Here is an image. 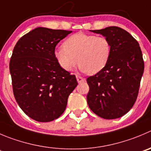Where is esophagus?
I'll use <instances>...</instances> for the list:
<instances>
[{"instance_id":"34e87169","label":"esophagus","mask_w":151,"mask_h":151,"mask_svg":"<svg viewBox=\"0 0 151 151\" xmlns=\"http://www.w3.org/2000/svg\"><path fill=\"white\" fill-rule=\"evenodd\" d=\"M76 79H77V81H78V83L82 82V81H84V80H85L84 78H83V77L80 76H78V75L76 76Z\"/></svg>"}]
</instances>
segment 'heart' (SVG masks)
<instances>
[{"mask_svg":"<svg viewBox=\"0 0 151 151\" xmlns=\"http://www.w3.org/2000/svg\"><path fill=\"white\" fill-rule=\"evenodd\" d=\"M111 51L110 41L105 36L78 32L67 38L63 47L55 49L54 56L66 71H72L78 61L83 72L96 74L107 65Z\"/></svg>","mask_w":151,"mask_h":151,"instance_id":"1","label":"heart"}]
</instances>
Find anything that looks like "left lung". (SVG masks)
I'll return each instance as SVG.
<instances>
[{
	"label": "left lung",
	"instance_id": "1",
	"mask_svg": "<svg viewBox=\"0 0 151 151\" xmlns=\"http://www.w3.org/2000/svg\"><path fill=\"white\" fill-rule=\"evenodd\" d=\"M91 32L108 38L112 51L104 68L87 78V104L97 116L114 119L126 114L136 102L144 73L142 53L137 41L120 27Z\"/></svg>",
	"mask_w": 151,
	"mask_h": 151
}]
</instances>
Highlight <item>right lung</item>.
I'll use <instances>...</instances> for the list:
<instances>
[{
  "instance_id": "add662e5",
  "label": "right lung",
  "mask_w": 151,
  "mask_h": 151,
  "mask_svg": "<svg viewBox=\"0 0 151 151\" xmlns=\"http://www.w3.org/2000/svg\"><path fill=\"white\" fill-rule=\"evenodd\" d=\"M71 32L38 27L14 47L9 62L14 96L21 110L37 122L58 119L78 85L76 76L61 68L54 56L58 42Z\"/></svg>"
}]
</instances>
